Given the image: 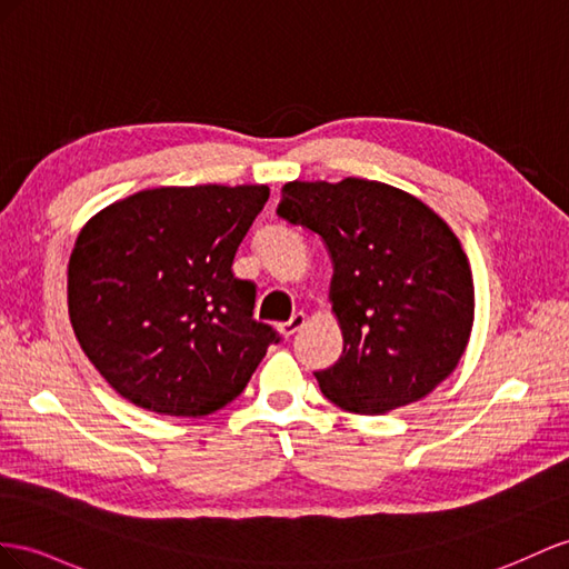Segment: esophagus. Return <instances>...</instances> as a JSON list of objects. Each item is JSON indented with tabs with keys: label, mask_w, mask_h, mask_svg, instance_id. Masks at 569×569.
Listing matches in <instances>:
<instances>
[{
	"label": "esophagus",
	"mask_w": 569,
	"mask_h": 569,
	"mask_svg": "<svg viewBox=\"0 0 569 569\" xmlns=\"http://www.w3.org/2000/svg\"><path fill=\"white\" fill-rule=\"evenodd\" d=\"M302 327H305V315H302V312H296L293 317L288 319V322L279 325V331L283 333V337H293V333L300 331Z\"/></svg>",
	"instance_id": "34e87169"
}]
</instances>
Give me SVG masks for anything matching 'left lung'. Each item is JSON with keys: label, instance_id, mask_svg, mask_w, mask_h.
Wrapping results in <instances>:
<instances>
[{"label": "left lung", "instance_id": "8db88e82", "mask_svg": "<svg viewBox=\"0 0 569 569\" xmlns=\"http://www.w3.org/2000/svg\"><path fill=\"white\" fill-rule=\"evenodd\" d=\"M279 216L322 238L343 353L315 372L343 411L420 401L455 372L473 327V276L459 238L426 201L377 180L286 182Z\"/></svg>", "mask_w": 569, "mask_h": 569}]
</instances>
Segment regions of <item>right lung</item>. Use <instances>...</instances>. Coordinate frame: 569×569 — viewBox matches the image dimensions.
<instances>
[{
	"mask_svg": "<svg viewBox=\"0 0 569 569\" xmlns=\"http://www.w3.org/2000/svg\"><path fill=\"white\" fill-rule=\"evenodd\" d=\"M267 184L153 187L98 211L67 267L69 322L103 380L139 409L209 416L279 341L232 273Z\"/></svg>",
	"mask_w": 569,
	"mask_h": 569,
	"instance_id": "add662e5",
	"label": "right lung"
}]
</instances>
